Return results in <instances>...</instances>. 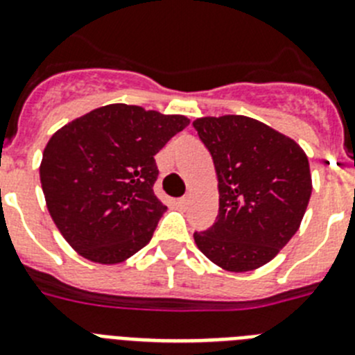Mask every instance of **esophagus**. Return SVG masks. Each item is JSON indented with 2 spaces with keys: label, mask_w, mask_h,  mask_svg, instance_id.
I'll list each match as a JSON object with an SVG mask.
<instances>
[{
  "label": "esophagus",
  "mask_w": 355,
  "mask_h": 355,
  "mask_svg": "<svg viewBox=\"0 0 355 355\" xmlns=\"http://www.w3.org/2000/svg\"><path fill=\"white\" fill-rule=\"evenodd\" d=\"M188 200H190V197H188V196L180 197V199H178V205H180V206H187Z\"/></svg>",
  "instance_id": "esophagus-1"
}]
</instances>
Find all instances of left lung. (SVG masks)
I'll use <instances>...</instances> for the list:
<instances>
[{
    "instance_id": "1",
    "label": "left lung",
    "mask_w": 355,
    "mask_h": 355,
    "mask_svg": "<svg viewBox=\"0 0 355 355\" xmlns=\"http://www.w3.org/2000/svg\"><path fill=\"white\" fill-rule=\"evenodd\" d=\"M213 158L218 215L196 231L206 258L229 272H249L270 261L291 240L311 197L307 156L297 142L243 115L193 122Z\"/></svg>"
}]
</instances>
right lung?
<instances>
[{"label":"right lung","instance_id":"1","mask_svg":"<svg viewBox=\"0 0 355 355\" xmlns=\"http://www.w3.org/2000/svg\"><path fill=\"white\" fill-rule=\"evenodd\" d=\"M184 115L106 105L65 124L40 163L46 205L69 245L114 265L153 238L167 206L155 196V155L188 126Z\"/></svg>","mask_w":355,"mask_h":355}]
</instances>
